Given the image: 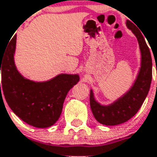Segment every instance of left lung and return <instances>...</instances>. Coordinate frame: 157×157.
Instances as JSON below:
<instances>
[{
	"mask_svg": "<svg viewBox=\"0 0 157 157\" xmlns=\"http://www.w3.org/2000/svg\"><path fill=\"white\" fill-rule=\"evenodd\" d=\"M126 26L136 36L141 55L140 68L132 88L111 105H102L96 101L92 90L90 93V105L96 120L105 126H116L130 120L136 114L149 92L152 78V60L144 36L130 21ZM146 37V36H145ZM154 55V54H153Z\"/></svg>",
	"mask_w": 157,
	"mask_h": 157,
	"instance_id": "obj_1",
	"label": "left lung"
}]
</instances>
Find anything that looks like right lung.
<instances>
[{
    "instance_id": "obj_1",
    "label": "right lung",
    "mask_w": 157,
    "mask_h": 157,
    "mask_svg": "<svg viewBox=\"0 0 157 157\" xmlns=\"http://www.w3.org/2000/svg\"><path fill=\"white\" fill-rule=\"evenodd\" d=\"M16 43L17 35L0 56V96L4 94L8 105L23 121L37 128L49 127L59 119L65 98L80 77L77 74H60L47 82L25 79L14 62Z\"/></svg>"
}]
</instances>
